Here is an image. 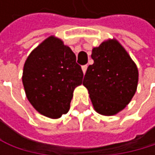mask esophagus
Here are the masks:
<instances>
[{"label":"esophagus","mask_w":155,"mask_h":155,"mask_svg":"<svg viewBox=\"0 0 155 155\" xmlns=\"http://www.w3.org/2000/svg\"><path fill=\"white\" fill-rule=\"evenodd\" d=\"M82 70H83V72H84V74L86 72V70H87V65H84V66H83L82 67Z\"/></svg>","instance_id":"obj_1"}]
</instances>
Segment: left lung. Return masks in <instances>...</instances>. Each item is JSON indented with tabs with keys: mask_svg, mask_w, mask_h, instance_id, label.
Returning <instances> with one entry per match:
<instances>
[{
	"mask_svg": "<svg viewBox=\"0 0 155 155\" xmlns=\"http://www.w3.org/2000/svg\"><path fill=\"white\" fill-rule=\"evenodd\" d=\"M91 58L94 63L88 66L83 84L97 114L115 115L127 107L137 91V65L116 39L94 47Z\"/></svg>",
	"mask_w": 155,
	"mask_h": 155,
	"instance_id": "8db88e82",
	"label": "left lung"
}]
</instances>
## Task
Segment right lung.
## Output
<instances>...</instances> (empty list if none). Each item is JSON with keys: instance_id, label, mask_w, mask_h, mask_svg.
Returning <instances> with one entry per match:
<instances>
[{"instance_id": "right-lung-1", "label": "right lung", "mask_w": 155, "mask_h": 155, "mask_svg": "<svg viewBox=\"0 0 155 155\" xmlns=\"http://www.w3.org/2000/svg\"><path fill=\"white\" fill-rule=\"evenodd\" d=\"M83 76L71 49L59 38L49 36L27 58L22 83L28 100L39 114L58 119L69 111Z\"/></svg>"}]
</instances>
